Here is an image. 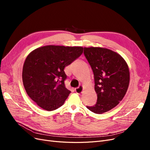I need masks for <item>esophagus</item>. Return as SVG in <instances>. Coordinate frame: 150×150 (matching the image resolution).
I'll use <instances>...</instances> for the list:
<instances>
[{"label": "esophagus", "mask_w": 150, "mask_h": 150, "mask_svg": "<svg viewBox=\"0 0 150 150\" xmlns=\"http://www.w3.org/2000/svg\"><path fill=\"white\" fill-rule=\"evenodd\" d=\"M74 91H75V92H76V93H78V94H80V93H83V86H80L79 87L75 88V89H74Z\"/></svg>", "instance_id": "obj_1"}]
</instances>
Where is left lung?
Instances as JSON below:
<instances>
[{
    "mask_svg": "<svg viewBox=\"0 0 150 150\" xmlns=\"http://www.w3.org/2000/svg\"><path fill=\"white\" fill-rule=\"evenodd\" d=\"M84 54L93 70L96 103L87 108L96 114L107 112L119 104L128 89L129 71L120 54L102 47H84Z\"/></svg>",
    "mask_w": 150,
    "mask_h": 150,
    "instance_id": "left-lung-1",
    "label": "left lung"
}]
</instances>
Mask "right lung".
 <instances>
[{"instance_id": "right-lung-1", "label": "right lung", "mask_w": 150, "mask_h": 150, "mask_svg": "<svg viewBox=\"0 0 150 150\" xmlns=\"http://www.w3.org/2000/svg\"><path fill=\"white\" fill-rule=\"evenodd\" d=\"M82 47L46 46L36 49L26 57L22 81L28 96L47 111L64 104L71 91L65 86L64 67L77 59Z\"/></svg>"}]
</instances>
